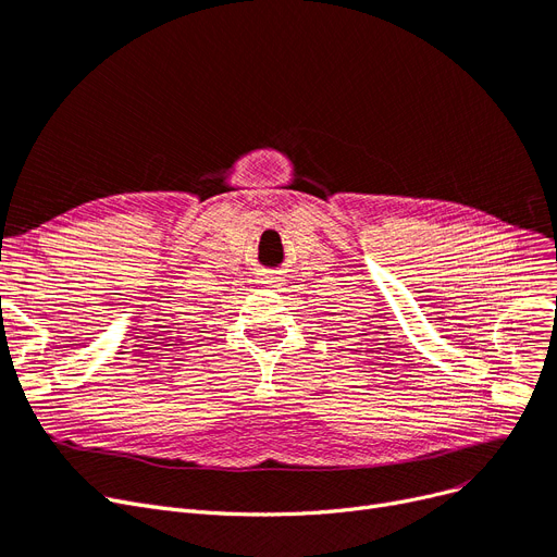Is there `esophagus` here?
Returning <instances> with one entry per match:
<instances>
[{"label": "esophagus", "instance_id": "34e87169", "mask_svg": "<svg viewBox=\"0 0 557 557\" xmlns=\"http://www.w3.org/2000/svg\"><path fill=\"white\" fill-rule=\"evenodd\" d=\"M261 282L268 286V289H280L282 277H280L277 273H265V275L261 277Z\"/></svg>", "mask_w": 557, "mask_h": 557}]
</instances>
